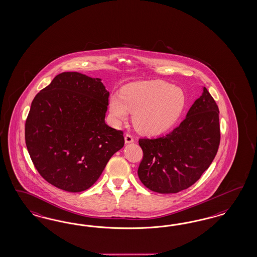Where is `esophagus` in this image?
I'll list each match as a JSON object with an SVG mask.
<instances>
[{"label":"esophagus","instance_id":"esophagus-1","mask_svg":"<svg viewBox=\"0 0 257 257\" xmlns=\"http://www.w3.org/2000/svg\"><path fill=\"white\" fill-rule=\"evenodd\" d=\"M124 139H125V143H132V142H134L133 136L130 135V134H126Z\"/></svg>","mask_w":257,"mask_h":257}]
</instances>
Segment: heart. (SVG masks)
<instances>
[{"instance_id":"heart-1","label":"heart","mask_w":257,"mask_h":257,"mask_svg":"<svg viewBox=\"0 0 257 257\" xmlns=\"http://www.w3.org/2000/svg\"><path fill=\"white\" fill-rule=\"evenodd\" d=\"M185 105L183 89L165 80H147L130 83L120 96H112L109 111L115 124L122 123L133 113L134 126L139 132L158 135L176 124Z\"/></svg>"}]
</instances>
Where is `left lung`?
Returning <instances> with one entry per match:
<instances>
[{
    "mask_svg": "<svg viewBox=\"0 0 257 257\" xmlns=\"http://www.w3.org/2000/svg\"><path fill=\"white\" fill-rule=\"evenodd\" d=\"M219 110L206 87L171 133L141 139L143 159L138 170L142 184L160 194L192 186L214 159L220 142Z\"/></svg>",
    "mask_w": 257,
    "mask_h": 257,
    "instance_id": "left-lung-1",
    "label": "left lung"
}]
</instances>
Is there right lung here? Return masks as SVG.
<instances>
[{
  "mask_svg": "<svg viewBox=\"0 0 257 257\" xmlns=\"http://www.w3.org/2000/svg\"><path fill=\"white\" fill-rule=\"evenodd\" d=\"M109 92L100 79L63 72L34 97L26 144L47 182L66 192L87 190L124 145L122 131L105 123Z\"/></svg>",
  "mask_w": 257,
  "mask_h": 257,
  "instance_id": "right-lung-1",
  "label": "right lung"
}]
</instances>
